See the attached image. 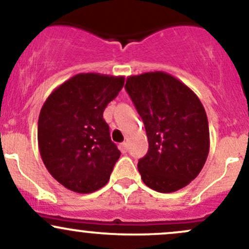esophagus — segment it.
Masks as SVG:
<instances>
[{"label": "esophagus", "instance_id": "34e87169", "mask_svg": "<svg viewBox=\"0 0 249 249\" xmlns=\"http://www.w3.org/2000/svg\"><path fill=\"white\" fill-rule=\"evenodd\" d=\"M119 149H120V151L123 152V154H125V152L127 151V143H125V142H124V143L120 144Z\"/></svg>", "mask_w": 249, "mask_h": 249}]
</instances>
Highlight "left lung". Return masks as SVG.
<instances>
[{
	"label": "left lung",
	"instance_id": "8db88e82",
	"mask_svg": "<svg viewBox=\"0 0 249 249\" xmlns=\"http://www.w3.org/2000/svg\"><path fill=\"white\" fill-rule=\"evenodd\" d=\"M146 130L149 150L138 162L144 184L174 193L195 179L209 154L208 118L201 100L162 71L130 75L125 85Z\"/></svg>",
	"mask_w": 249,
	"mask_h": 249
}]
</instances>
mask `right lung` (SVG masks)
<instances>
[{
  "label": "right lung",
  "mask_w": 249,
  "mask_h": 249,
  "mask_svg": "<svg viewBox=\"0 0 249 249\" xmlns=\"http://www.w3.org/2000/svg\"><path fill=\"white\" fill-rule=\"evenodd\" d=\"M125 76L79 73L59 85L41 107L37 144L49 174L68 190L89 194L110 179L120 151L103 118Z\"/></svg>",
  "instance_id": "add662e5"
}]
</instances>
